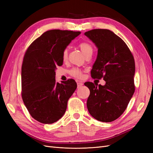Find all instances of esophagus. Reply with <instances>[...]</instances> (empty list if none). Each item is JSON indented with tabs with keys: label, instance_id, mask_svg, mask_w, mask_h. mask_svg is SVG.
Masks as SVG:
<instances>
[{
	"label": "esophagus",
	"instance_id": "obj_1",
	"mask_svg": "<svg viewBox=\"0 0 153 153\" xmlns=\"http://www.w3.org/2000/svg\"><path fill=\"white\" fill-rule=\"evenodd\" d=\"M83 85V84L82 82H77V86H78V88H79V87H80L81 86H82Z\"/></svg>",
	"mask_w": 153,
	"mask_h": 153
}]
</instances>
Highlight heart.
Wrapping results in <instances>:
<instances>
[{"instance_id":"heart-1","label":"heart","mask_w":153,"mask_h":153,"mask_svg":"<svg viewBox=\"0 0 153 153\" xmlns=\"http://www.w3.org/2000/svg\"><path fill=\"white\" fill-rule=\"evenodd\" d=\"M78 47L81 49L82 52L85 55V56L88 53H92L93 51V48H92V45L89 43L84 41V42H81L78 45ZM68 57V49L64 48L62 51V59L63 61H66ZM70 75L76 78H81L82 77V71L79 68H73L69 71Z\"/></svg>"}]
</instances>
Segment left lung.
Segmentation results:
<instances>
[{
	"label": "left lung",
	"mask_w": 153,
	"mask_h": 153,
	"mask_svg": "<svg viewBox=\"0 0 153 153\" xmlns=\"http://www.w3.org/2000/svg\"><path fill=\"white\" fill-rule=\"evenodd\" d=\"M84 34L98 48L91 76L106 82L98 86L85 83L90 90L87 109L98 121L112 122L123 114L135 92V60L127 45L111 30L93 29Z\"/></svg>",
	"instance_id": "8db88e82"
}]
</instances>
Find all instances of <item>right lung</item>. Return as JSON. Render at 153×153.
<instances>
[{"label": "right lung", "instance_id": "add662e5", "mask_svg": "<svg viewBox=\"0 0 153 153\" xmlns=\"http://www.w3.org/2000/svg\"><path fill=\"white\" fill-rule=\"evenodd\" d=\"M80 32L50 30L31 43L22 66V97L31 116L52 124L65 113L69 98L77 85L73 79L55 82V69L62 65L64 48Z\"/></svg>", "mask_w": 153, "mask_h": 153}]
</instances>
